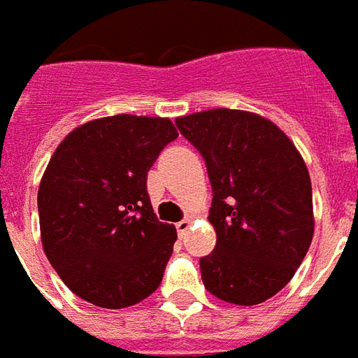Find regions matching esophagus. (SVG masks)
<instances>
[{
    "mask_svg": "<svg viewBox=\"0 0 358 358\" xmlns=\"http://www.w3.org/2000/svg\"><path fill=\"white\" fill-rule=\"evenodd\" d=\"M189 227H190V221L189 219H182V221H179V223H177L176 225V229H177V234H179V236H185V234H187V231H189Z\"/></svg>",
    "mask_w": 358,
    "mask_h": 358,
    "instance_id": "obj_1",
    "label": "esophagus"
}]
</instances>
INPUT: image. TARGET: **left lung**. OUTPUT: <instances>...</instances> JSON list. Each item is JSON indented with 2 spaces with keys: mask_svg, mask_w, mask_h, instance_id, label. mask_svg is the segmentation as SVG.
Instances as JSON below:
<instances>
[{
  "mask_svg": "<svg viewBox=\"0 0 358 358\" xmlns=\"http://www.w3.org/2000/svg\"><path fill=\"white\" fill-rule=\"evenodd\" d=\"M202 154L211 182L217 244L200 257L204 286L223 301L257 305L278 294L311 246L309 171L273 122L215 108L176 120Z\"/></svg>",
  "mask_w": 358,
  "mask_h": 358,
  "instance_id": "1",
  "label": "left lung"
}]
</instances>
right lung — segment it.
I'll use <instances>...</instances> for the list:
<instances>
[{"mask_svg":"<svg viewBox=\"0 0 358 358\" xmlns=\"http://www.w3.org/2000/svg\"><path fill=\"white\" fill-rule=\"evenodd\" d=\"M168 118L118 114L76 127L38 190L43 252L76 296L122 309L160 286L177 240L150 204L147 176L177 139Z\"/></svg>","mask_w":358,"mask_h":358,"instance_id":"obj_1","label":"right lung"}]
</instances>
